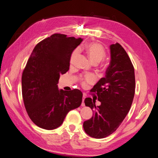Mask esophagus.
I'll use <instances>...</instances> for the list:
<instances>
[{
	"mask_svg": "<svg viewBox=\"0 0 158 158\" xmlns=\"http://www.w3.org/2000/svg\"><path fill=\"white\" fill-rule=\"evenodd\" d=\"M85 98V95H83V97H82V106H85V104H84V99Z\"/></svg>",
	"mask_w": 158,
	"mask_h": 158,
	"instance_id": "obj_1",
	"label": "esophagus"
}]
</instances>
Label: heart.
Here are the masks:
<instances>
[{"label":"heart","instance_id":"heart-1","mask_svg":"<svg viewBox=\"0 0 158 158\" xmlns=\"http://www.w3.org/2000/svg\"><path fill=\"white\" fill-rule=\"evenodd\" d=\"M85 50H86L89 59L92 60V62H93L94 63H99V62H101L105 58V56H106V51H105L103 46L99 44H97V43H91V44H88L85 46ZM78 49H75L73 53H72L70 57L71 64L74 63L76 56L78 55ZM95 80V77L94 75H85L83 79L82 84L85 85L86 83H93Z\"/></svg>","mask_w":158,"mask_h":158}]
</instances>
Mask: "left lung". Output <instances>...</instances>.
Returning <instances> with one entry per match:
<instances>
[{"label": "left lung", "instance_id": "left-lung-1", "mask_svg": "<svg viewBox=\"0 0 158 158\" xmlns=\"http://www.w3.org/2000/svg\"><path fill=\"white\" fill-rule=\"evenodd\" d=\"M111 60L105 78L91 92L96 93L101 105L85 98V106L93 110V116L84 122L85 133L95 138L111 135L120 126L131 109L135 92V69L125 50L118 43L110 45Z\"/></svg>", "mask_w": 158, "mask_h": 158}]
</instances>
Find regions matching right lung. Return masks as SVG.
I'll return each instance as SVG.
<instances>
[{"mask_svg": "<svg viewBox=\"0 0 158 158\" xmlns=\"http://www.w3.org/2000/svg\"><path fill=\"white\" fill-rule=\"evenodd\" d=\"M82 41L80 37L55 33L40 42L27 62L22 76L23 100L31 120L41 128H58L70 110L82 103L80 90L59 89L57 85Z\"/></svg>", "mask_w": 158, "mask_h": 158, "instance_id": "add662e5", "label": "right lung"}]
</instances>
